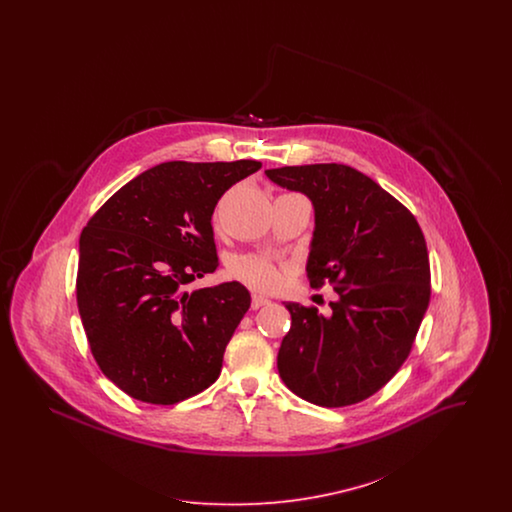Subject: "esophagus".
I'll return each instance as SVG.
<instances>
[{
  "mask_svg": "<svg viewBox=\"0 0 512 512\" xmlns=\"http://www.w3.org/2000/svg\"><path fill=\"white\" fill-rule=\"evenodd\" d=\"M270 303V299H267V297H263V295H253V299H251V309H261V307H265V305H268Z\"/></svg>",
  "mask_w": 512,
  "mask_h": 512,
  "instance_id": "34e87169",
  "label": "esophagus"
}]
</instances>
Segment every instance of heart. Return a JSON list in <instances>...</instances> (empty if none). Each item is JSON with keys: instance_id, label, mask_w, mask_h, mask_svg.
I'll list each match as a JSON object with an SVG mask.
<instances>
[{"instance_id": "b5f03b06", "label": "heart", "mask_w": 512, "mask_h": 512, "mask_svg": "<svg viewBox=\"0 0 512 512\" xmlns=\"http://www.w3.org/2000/svg\"><path fill=\"white\" fill-rule=\"evenodd\" d=\"M230 272L234 278L257 292H274L282 284V268L263 255L238 257Z\"/></svg>"}]
</instances>
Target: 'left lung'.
<instances>
[{
  "mask_svg": "<svg viewBox=\"0 0 512 512\" xmlns=\"http://www.w3.org/2000/svg\"><path fill=\"white\" fill-rule=\"evenodd\" d=\"M307 195L315 232L307 259L313 288L338 293L332 315L286 303L292 328L278 372L301 399L320 407L359 403L384 388L411 353L430 303V261L413 213L363 172L322 163L265 171Z\"/></svg>",
  "mask_w": 512,
  "mask_h": 512,
  "instance_id": "obj_1",
  "label": "left lung"
}]
</instances>
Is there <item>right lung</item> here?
Instances as JSON below:
<instances>
[{
	"instance_id": "1",
	"label": "right lung",
	"mask_w": 512,
	"mask_h": 512,
	"mask_svg": "<svg viewBox=\"0 0 512 512\" xmlns=\"http://www.w3.org/2000/svg\"><path fill=\"white\" fill-rule=\"evenodd\" d=\"M259 161L161 163L111 195L80 234L76 301L101 372L130 397L174 405L219 378L251 295L188 290L219 267L211 217Z\"/></svg>"
}]
</instances>
